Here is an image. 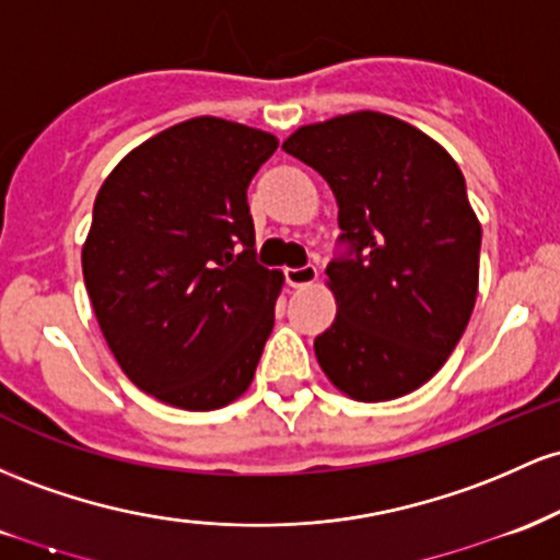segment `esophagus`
<instances>
[{
  "instance_id": "obj_1",
  "label": "esophagus",
  "mask_w": 560,
  "mask_h": 560,
  "mask_svg": "<svg viewBox=\"0 0 560 560\" xmlns=\"http://www.w3.org/2000/svg\"><path fill=\"white\" fill-rule=\"evenodd\" d=\"M285 280H288V285L291 288H306V285H312L314 280H317V267H314V264H304V267H288L285 269Z\"/></svg>"
}]
</instances>
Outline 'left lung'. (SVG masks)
I'll use <instances>...</instances> for the list:
<instances>
[{
	"instance_id": "obj_1",
	"label": "left lung",
	"mask_w": 560,
	"mask_h": 560,
	"mask_svg": "<svg viewBox=\"0 0 560 560\" xmlns=\"http://www.w3.org/2000/svg\"><path fill=\"white\" fill-rule=\"evenodd\" d=\"M282 150L328 182L347 246L325 269L338 312L314 338L319 368L357 401L416 392L479 293L481 224L463 172L429 135L375 110L301 127Z\"/></svg>"
}]
</instances>
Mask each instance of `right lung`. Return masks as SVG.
Masks as SVG:
<instances>
[{
    "label": "right lung",
    "instance_id": "obj_1",
    "mask_svg": "<svg viewBox=\"0 0 560 560\" xmlns=\"http://www.w3.org/2000/svg\"><path fill=\"white\" fill-rule=\"evenodd\" d=\"M278 137L200 116L121 159L81 250L105 341L144 394L209 412L250 386L282 272L256 261L248 185Z\"/></svg>",
    "mask_w": 560,
    "mask_h": 560
}]
</instances>
